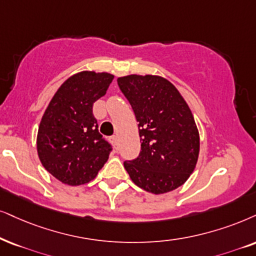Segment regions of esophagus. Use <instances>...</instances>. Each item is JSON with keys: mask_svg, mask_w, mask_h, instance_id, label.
<instances>
[{"mask_svg": "<svg viewBox=\"0 0 256 256\" xmlns=\"http://www.w3.org/2000/svg\"><path fill=\"white\" fill-rule=\"evenodd\" d=\"M110 140H111V143L116 146V145H117V142H118L117 140V136H112V137L110 138Z\"/></svg>", "mask_w": 256, "mask_h": 256, "instance_id": "1", "label": "esophagus"}]
</instances>
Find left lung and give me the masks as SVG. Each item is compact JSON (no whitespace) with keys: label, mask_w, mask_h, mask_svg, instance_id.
Wrapping results in <instances>:
<instances>
[{"label":"left lung","mask_w":256,"mask_h":256,"mask_svg":"<svg viewBox=\"0 0 256 256\" xmlns=\"http://www.w3.org/2000/svg\"><path fill=\"white\" fill-rule=\"evenodd\" d=\"M119 88L139 122L142 151L124 166L136 186L145 192L166 194L183 186L195 170L200 134L178 90L160 76L118 78Z\"/></svg>","instance_id":"obj_1"}]
</instances>
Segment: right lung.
<instances>
[{"label": "right lung", "instance_id": "1", "mask_svg": "<svg viewBox=\"0 0 256 256\" xmlns=\"http://www.w3.org/2000/svg\"><path fill=\"white\" fill-rule=\"evenodd\" d=\"M113 78L93 70L74 74L59 87L42 116L38 154L44 169L60 182L88 183L108 160L111 145L99 134L92 108Z\"/></svg>", "mask_w": 256, "mask_h": 256}]
</instances>
